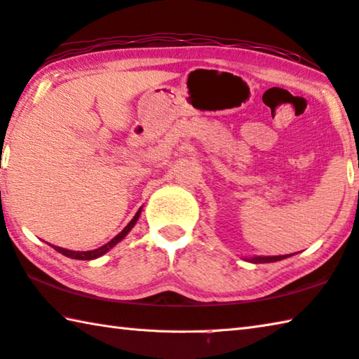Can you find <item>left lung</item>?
I'll list each match as a JSON object with an SVG mask.
<instances>
[{"label":"left lung","instance_id":"obj_1","mask_svg":"<svg viewBox=\"0 0 359 359\" xmlns=\"http://www.w3.org/2000/svg\"><path fill=\"white\" fill-rule=\"evenodd\" d=\"M290 256V254H289ZM287 254L285 256H254V257H248V262L252 264H269V262H276V260H283L285 257H289Z\"/></svg>","mask_w":359,"mask_h":359}]
</instances>
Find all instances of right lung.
<instances>
[{"label":"right lung","mask_w":359,"mask_h":359,"mask_svg":"<svg viewBox=\"0 0 359 359\" xmlns=\"http://www.w3.org/2000/svg\"><path fill=\"white\" fill-rule=\"evenodd\" d=\"M140 215H141V208H140L138 212H136V215L132 218V221H130V223L126 227H123V229L119 233H117V236L113 240H109L107 245L97 248V250H93V251H70V250H66V248L55 246V245H51V248H55L57 252H61V254H64V256H67L70 259H78V260H93V259H97V257L103 256V254H105V252H108L114 245L119 243L121 240L126 237L130 231H132V227L136 224V221H138Z\"/></svg>","instance_id":"right-lung-1"}]
</instances>
